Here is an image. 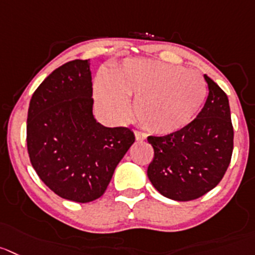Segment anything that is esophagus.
I'll return each instance as SVG.
<instances>
[{
	"mask_svg": "<svg viewBox=\"0 0 255 255\" xmlns=\"http://www.w3.org/2000/svg\"><path fill=\"white\" fill-rule=\"evenodd\" d=\"M135 139H136L137 141H142V140L146 139V134L142 131H135Z\"/></svg>",
	"mask_w": 255,
	"mask_h": 255,
	"instance_id": "esophagus-1",
	"label": "esophagus"
}]
</instances>
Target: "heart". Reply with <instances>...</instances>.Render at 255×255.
<instances>
[{
	"label": "heart",
	"mask_w": 255,
	"mask_h": 255,
	"mask_svg": "<svg viewBox=\"0 0 255 255\" xmlns=\"http://www.w3.org/2000/svg\"><path fill=\"white\" fill-rule=\"evenodd\" d=\"M134 96L137 121L154 134H170L185 126L207 96L204 79L196 71L149 59H131L116 67L111 79L95 81L99 105L118 119L129 114L128 96Z\"/></svg>",
	"instance_id": "obj_1"
}]
</instances>
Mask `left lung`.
Masks as SVG:
<instances>
[{"label":"left lung","instance_id":"obj_1","mask_svg":"<svg viewBox=\"0 0 255 255\" xmlns=\"http://www.w3.org/2000/svg\"><path fill=\"white\" fill-rule=\"evenodd\" d=\"M207 101L195 119L165 136H149L154 159L147 178L161 195L176 202L194 200L214 189L224 176L233 152L227 94L204 75Z\"/></svg>","mask_w":255,"mask_h":255}]
</instances>
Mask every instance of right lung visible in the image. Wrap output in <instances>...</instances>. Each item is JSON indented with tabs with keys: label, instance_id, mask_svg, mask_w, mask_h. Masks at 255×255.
I'll return each mask as SVG.
<instances>
[{
	"label": "right lung",
	"instance_id": "right-lung-1",
	"mask_svg": "<svg viewBox=\"0 0 255 255\" xmlns=\"http://www.w3.org/2000/svg\"><path fill=\"white\" fill-rule=\"evenodd\" d=\"M89 60L51 72L36 89L27 114V150L41 180L76 203L100 198L135 141L129 128H106L93 114Z\"/></svg>",
	"mask_w": 255,
	"mask_h": 255
}]
</instances>
